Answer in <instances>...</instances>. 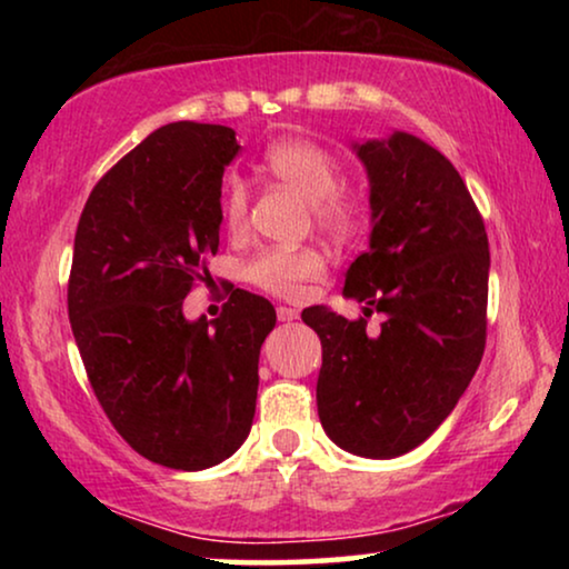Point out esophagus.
Here are the masks:
<instances>
[{"instance_id":"34e87169","label":"esophagus","mask_w":569,"mask_h":569,"mask_svg":"<svg viewBox=\"0 0 569 569\" xmlns=\"http://www.w3.org/2000/svg\"><path fill=\"white\" fill-rule=\"evenodd\" d=\"M277 318H279V321H282V323L298 321V310L287 308V306H279V308H277Z\"/></svg>"}]
</instances>
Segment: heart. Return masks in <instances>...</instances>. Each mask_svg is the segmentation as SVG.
Returning <instances> with one entry per match:
<instances>
[{
    "label": "heart",
    "instance_id": "b5f03b06",
    "mask_svg": "<svg viewBox=\"0 0 569 569\" xmlns=\"http://www.w3.org/2000/svg\"><path fill=\"white\" fill-rule=\"evenodd\" d=\"M263 166L279 181L292 186L302 199L313 204L316 220L323 228H347L355 222L357 204L339 193V160L321 144L308 139H290L269 147ZM222 217L230 230H240L248 217V191L240 178L230 176L222 189ZM323 261L313 251L271 248L248 263V279L274 295H295L306 279L321 274Z\"/></svg>",
    "mask_w": 569,
    "mask_h": 569
}]
</instances>
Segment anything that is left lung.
I'll return each mask as SVG.
<instances>
[{
    "label": "left lung",
    "mask_w": 569,
    "mask_h": 569,
    "mask_svg": "<svg viewBox=\"0 0 569 569\" xmlns=\"http://www.w3.org/2000/svg\"><path fill=\"white\" fill-rule=\"evenodd\" d=\"M370 183L368 251L341 295L383 313L380 333L316 306L302 321L321 337L318 417L341 450L409 453L456 409L487 337L489 243L463 178L407 131L355 142Z\"/></svg>",
    "instance_id": "1"
}]
</instances>
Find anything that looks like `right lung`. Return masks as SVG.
Here are the masks:
<instances>
[{"instance_id": "right-lung-1", "label": "right lung", "mask_w": 569, "mask_h": 569, "mask_svg": "<svg viewBox=\"0 0 569 569\" xmlns=\"http://www.w3.org/2000/svg\"><path fill=\"white\" fill-rule=\"evenodd\" d=\"M236 131L154 129L92 189L74 236L69 323L90 386L137 453L181 471L222 463L253 425L269 300L236 290L222 316H183L220 246L222 173Z\"/></svg>"}]
</instances>
